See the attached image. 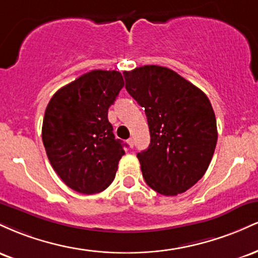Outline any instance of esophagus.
I'll use <instances>...</instances> for the list:
<instances>
[{
  "instance_id": "obj_1",
  "label": "esophagus",
  "mask_w": 258,
  "mask_h": 258,
  "mask_svg": "<svg viewBox=\"0 0 258 258\" xmlns=\"http://www.w3.org/2000/svg\"><path fill=\"white\" fill-rule=\"evenodd\" d=\"M127 144H128L130 148H133V146H135V142H133L132 138H130L128 141H127Z\"/></svg>"
}]
</instances>
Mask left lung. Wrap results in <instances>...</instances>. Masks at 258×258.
Returning a JSON list of instances; mask_svg holds the SVG:
<instances>
[{
  "label": "left lung",
  "mask_w": 258,
  "mask_h": 258,
  "mask_svg": "<svg viewBox=\"0 0 258 258\" xmlns=\"http://www.w3.org/2000/svg\"><path fill=\"white\" fill-rule=\"evenodd\" d=\"M123 76L149 126V147L137 154L144 180L166 197L184 193L205 174L214 156L218 135L211 103L168 68L144 65Z\"/></svg>",
  "instance_id": "1"
}]
</instances>
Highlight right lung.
Instances as JSON below:
<instances>
[{
	"label": "right lung",
	"mask_w": 258,
	"mask_h": 258,
	"mask_svg": "<svg viewBox=\"0 0 258 258\" xmlns=\"http://www.w3.org/2000/svg\"><path fill=\"white\" fill-rule=\"evenodd\" d=\"M125 86L115 70H92L53 94L44 111L42 141L53 170L69 188L100 193L115 178L125 154L108 109Z\"/></svg>",
	"instance_id": "obj_1"
}]
</instances>
